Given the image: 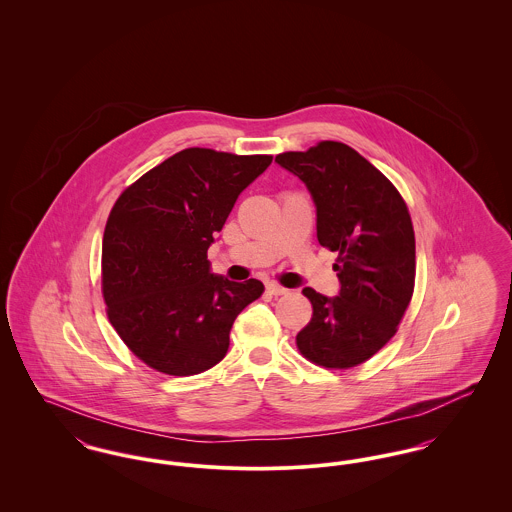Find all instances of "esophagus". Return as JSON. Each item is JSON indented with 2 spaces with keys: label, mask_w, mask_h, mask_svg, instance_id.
I'll return each mask as SVG.
<instances>
[{
  "label": "esophagus",
  "mask_w": 512,
  "mask_h": 512,
  "mask_svg": "<svg viewBox=\"0 0 512 512\" xmlns=\"http://www.w3.org/2000/svg\"><path fill=\"white\" fill-rule=\"evenodd\" d=\"M267 292L272 293V295H286L290 290L282 288V286H280V284H276V282H268Z\"/></svg>",
  "instance_id": "1"
}]
</instances>
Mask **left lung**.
<instances>
[{
    "mask_svg": "<svg viewBox=\"0 0 512 512\" xmlns=\"http://www.w3.org/2000/svg\"><path fill=\"white\" fill-rule=\"evenodd\" d=\"M274 161L313 197L318 244L340 253L338 295L303 290L313 318L297 334V347L326 368L361 365L393 338L413 297L409 209L382 172L340 142L280 153Z\"/></svg>",
    "mask_w": 512,
    "mask_h": 512,
    "instance_id": "8db88e82",
    "label": "left lung"
}]
</instances>
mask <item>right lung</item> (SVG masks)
Wrapping results in <instances>:
<instances>
[{
    "instance_id": "add662e5",
    "label": "right lung",
    "mask_w": 512,
    "mask_h": 512,
    "mask_svg": "<svg viewBox=\"0 0 512 512\" xmlns=\"http://www.w3.org/2000/svg\"><path fill=\"white\" fill-rule=\"evenodd\" d=\"M272 163L190 147L146 172L117 199L101 247L107 315L146 365L192 376L224 359L230 328L265 292L251 278L211 272L207 249L238 195Z\"/></svg>"
}]
</instances>
